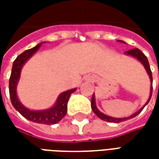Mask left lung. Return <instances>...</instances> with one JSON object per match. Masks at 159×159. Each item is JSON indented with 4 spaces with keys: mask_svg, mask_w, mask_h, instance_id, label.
<instances>
[{
    "mask_svg": "<svg viewBox=\"0 0 159 159\" xmlns=\"http://www.w3.org/2000/svg\"><path fill=\"white\" fill-rule=\"evenodd\" d=\"M119 42H122V41H119ZM125 53H126V54H129V55L133 56V57H134V58H136L139 61H140V62L142 63V65H143L144 67L146 68L147 73H148V75H149V76H150L151 82H152V70H151L150 66H149V62H148V59H147V56L145 55L143 52H141L139 48L130 49V50H129V51H126ZM152 94V88H151V95H150V98H149V100H148V101H147V103L150 101ZM147 104H146V105H147ZM146 105L144 106V107H146ZM91 107H92V110H93V111L94 112V114H96L97 117H100V119H102L103 121H106V122H109V123H121V122L126 121V120H129L130 119V118H133V117H134L135 116H137L138 114L140 113V111L143 110V108H144V107H142L140 111H137L136 113H134V115H132V116H130V117H123V118H115V117H109V116H107V115H105V114H103L102 112H100V111L97 109L96 106H95L94 95L92 96V100H91Z\"/></svg>",
    "mask_w": 159,
    "mask_h": 159,
    "instance_id": "1",
    "label": "left lung"
}]
</instances>
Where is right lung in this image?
Wrapping results in <instances>:
<instances>
[{
  "mask_svg": "<svg viewBox=\"0 0 159 159\" xmlns=\"http://www.w3.org/2000/svg\"><path fill=\"white\" fill-rule=\"evenodd\" d=\"M39 45L36 46L33 48L28 49L21 54H19L13 62L12 68V72L9 79V94L11 98V102L12 106L23 117L26 119L32 121L37 123H42L47 125H51L59 122L63 117L66 116L67 112V102L69 100L70 94L76 91V89L68 90L62 93L58 98L55 106L48 110L42 111H34L27 109L19 102L16 93V86L19 79L20 71L23 65L25 63L27 59L30 58L40 48Z\"/></svg>",
  "mask_w": 159,
  "mask_h": 159,
  "instance_id": "right-lung-1",
  "label": "right lung"
}]
</instances>
